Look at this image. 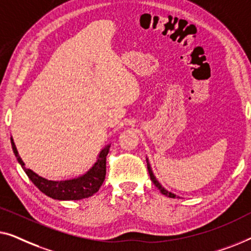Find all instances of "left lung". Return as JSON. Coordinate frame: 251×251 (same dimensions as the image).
Returning a JSON list of instances; mask_svg holds the SVG:
<instances>
[{"label":"left lung","mask_w":251,"mask_h":251,"mask_svg":"<svg viewBox=\"0 0 251 251\" xmlns=\"http://www.w3.org/2000/svg\"><path fill=\"white\" fill-rule=\"evenodd\" d=\"M147 166H148V171H149V175H150V178H151V181L153 182V184L157 186L158 189L160 190V192L162 193V195L164 196H166V197H168V198H175L176 196L175 195H173L172 192H168L167 190L166 189H164L162 188V186L160 185V183L157 181L156 179V177H154V175H153V173H152V171H151V167H150V164H149V161H148V159H147Z\"/></svg>","instance_id":"8db88e82"}]
</instances>
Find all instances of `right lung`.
<instances>
[{
    "label": "right lung",
    "instance_id": "1",
    "mask_svg": "<svg viewBox=\"0 0 251 251\" xmlns=\"http://www.w3.org/2000/svg\"><path fill=\"white\" fill-rule=\"evenodd\" d=\"M12 150L15 152L17 160L19 161L21 167L24 168L28 177L35 185L40 189L44 195L56 200H80L84 198L93 196L99 191L100 186L105 178V168H107V154L110 149V146H107L99 154V158L89 172L77 178L66 179V181H50L38 176L31 169L25 167L24 161L19 157L16 144L11 137Z\"/></svg>",
    "mask_w": 251,
    "mask_h": 251
}]
</instances>
